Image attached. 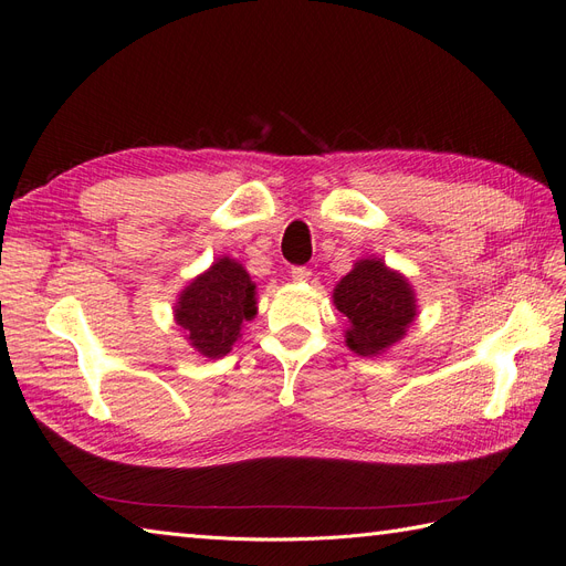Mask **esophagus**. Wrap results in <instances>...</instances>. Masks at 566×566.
Listing matches in <instances>:
<instances>
[{
	"mask_svg": "<svg viewBox=\"0 0 566 566\" xmlns=\"http://www.w3.org/2000/svg\"><path fill=\"white\" fill-rule=\"evenodd\" d=\"M290 273H293L295 281H310L312 279V269H306V266H293V269H290Z\"/></svg>",
	"mask_w": 566,
	"mask_h": 566,
	"instance_id": "obj_1",
	"label": "esophagus"
}]
</instances>
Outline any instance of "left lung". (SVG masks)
<instances>
[{
    "mask_svg": "<svg viewBox=\"0 0 566 566\" xmlns=\"http://www.w3.org/2000/svg\"><path fill=\"white\" fill-rule=\"evenodd\" d=\"M335 306L349 318L347 347L375 356L406 335L416 318L413 290L378 260H361L335 287Z\"/></svg>",
    "mask_w": 566,
    "mask_h": 566,
    "instance_id": "8db88e82",
    "label": "left lung"
}]
</instances>
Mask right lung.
Here are the masks:
<instances>
[{
	"mask_svg": "<svg viewBox=\"0 0 566 566\" xmlns=\"http://www.w3.org/2000/svg\"><path fill=\"white\" fill-rule=\"evenodd\" d=\"M256 314L254 283L248 271L221 256L219 262L188 285L177 302V323L186 339L208 358L231 352L241 337V325Z\"/></svg>",
	"mask_w": 566,
	"mask_h": 566,
	"instance_id": "1",
	"label": "right lung"
}]
</instances>
